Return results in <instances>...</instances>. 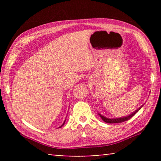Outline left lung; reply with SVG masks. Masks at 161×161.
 I'll return each instance as SVG.
<instances>
[{
  "instance_id": "1",
  "label": "left lung",
  "mask_w": 161,
  "mask_h": 161,
  "mask_svg": "<svg viewBox=\"0 0 161 161\" xmlns=\"http://www.w3.org/2000/svg\"><path fill=\"white\" fill-rule=\"evenodd\" d=\"M143 105L141 106V107L138 108L137 110H136L134 112H133L131 114H130V115L127 116H124V117H121V118H116V119H108V118H106L105 116H102V114H99V115L100 116L101 118L103 120V121L106 122V123H108V124H116V123H122V122L124 121H128V120L130 119V118H132V117L135 115V114L138 112V111H139L141 108H142Z\"/></svg>"
}]
</instances>
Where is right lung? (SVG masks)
Wrapping results in <instances>:
<instances>
[{"instance_id":"right-lung-1","label":"right lung","mask_w":161,"mask_h":161,"mask_svg":"<svg viewBox=\"0 0 161 161\" xmlns=\"http://www.w3.org/2000/svg\"><path fill=\"white\" fill-rule=\"evenodd\" d=\"M64 123H65V121H64V123H63V124H62V126H60V127H59V128H61V127H62V126H63V125H64Z\"/></svg>"}]
</instances>
